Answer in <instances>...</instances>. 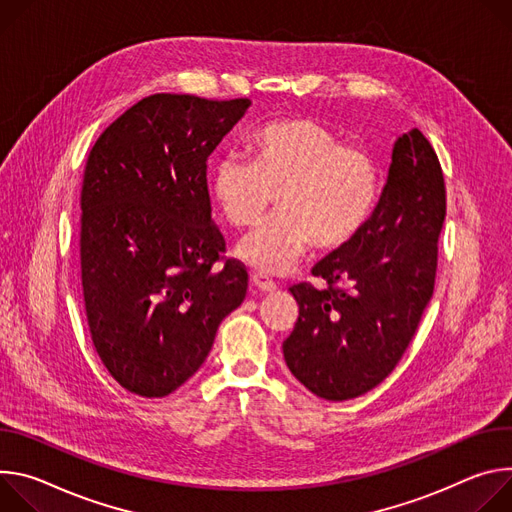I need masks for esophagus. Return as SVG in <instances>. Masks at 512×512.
<instances>
[{
  "instance_id": "esophagus-1",
  "label": "esophagus",
  "mask_w": 512,
  "mask_h": 512,
  "mask_svg": "<svg viewBox=\"0 0 512 512\" xmlns=\"http://www.w3.org/2000/svg\"><path fill=\"white\" fill-rule=\"evenodd\" d=\"M250 280H252V285H254L258 291H262V293H274V291H276L274 282H272L268 276L260 274V272H254V274L250 276Z\"/></svg>"
}]
</instances>
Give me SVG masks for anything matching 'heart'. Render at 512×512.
Here are the masks:
<instances>
[{
	"mask_svg": "<svg viewBox=\"0 0 512 512\" xmlns=\"http://www.w3.org/2000/svg\"><path fill=\"white\" fill-rule=\"evenodd\" d=\"M248 160L219 158L211 193L236 227L254 223L276 191L278 211L236 246L238 258L262 274L289 272L311 248L348 246L368 223L376 197V166L362 150L344 146L309 118L266 124L246 142Z\"/></svg>",
	"mask_w": 512,
	"mask_h": 512,
	"instance_id": "b5f03b06",
	"label": "heart"
}]
</instances>
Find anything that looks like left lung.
<instances>
[{
	"instance_id": "1",
	"label": "left lung",
	"mask_w": 512,
	"mask_h": 512,
	"mask_svg": "<svg viewBox=\"0 0 512 512\" xmlns=\"http://www.w3.org/2000/svg\"><path fill=\"white\" fill-rule=\"evenodd\" d=\"M443 219L441 164L415 128L396 138L364 230L313 266L327 289L291 287L299 319L282 354L319 399H356L399 364L433 295Z\"/></svg>"
}]
</instances>
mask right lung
Listing matches in <instances>:
<instances>
[{
  "label": "right lung",
  "mask_w": 512,
  "mask_h": 512,
  "mask_svg": "<svg viewBox=\"0 0 512 512\" xmlns=\"http://www.w3.org/2000/svg\"><path fill=\"white\" fill-rule=\"evenodd\" d=\"M156 93L89 152L81 191V282L93 346L126 390L160 399L205 362L246 297L211 223L207 158L250 107Z\"/></svg>",
  "instance_id": "obj_1"
}]
</instances>
